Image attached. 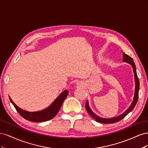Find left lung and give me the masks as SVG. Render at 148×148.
<instances>
[{
  "instance_id": "1",
  "label": "left lung",
  "mask_w": 148,
  "mask_h": 148,
  "mask_svg": "<svg viewBox=\"0 0 148 148\" xmlns=\"http://www.w3.org/2000/svg\"><path fill=\"white\" fill-rule=\"evenodd\" d=\"M123 62H127V63L130 64L132 66V68L133 70L134 75H135V95H134L133 101L132 103L131 106L128 107V109L126 111H125L124 113L120 115L119 116H118V117H113L111 119L101 118V117H99V116L96 115L90 109V107H89V104H88V101H87L86 103V106H85L86 109L88 112L89 114V115H90L91 117L97 122L102 123H113L117 122H119V121L123 119L125 117V116L127 115L130 112L134 109V107H135V106L136 104L138 99V92H139V89H140V82H139V79L138 78L137 73H136V69L135 64V63H134L132 58L131 57H130L129 56H128L127 54H126V53H125L124 52L123 53Z\"/></svg>"
}]
</instances>
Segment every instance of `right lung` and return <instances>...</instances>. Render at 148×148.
<instances>
[{
	"instance_id": "right-lung-1",
	"label": "right lung",
	"mask_w": 148,
	"mask_h": 148,
	"mask_svg": "<svg viewBox=\"0 0 148 148\" xmlns=\"http://www.w3.org/2000/svg\"><path fill=\"white\" fill-rule=\"evenodd\" d=\"M68 94L69 91L65 90L57 97V99L52 102V104L50 106H49L47 108L42 110L38 112H28L23 110L20 108L19 107H18L13 102L10 97L9 98L16 111L25 119L34 122H42L51 120L55 117L58 113V112L59 111L65 98L68 96Z\"/></svg>"
}]
</instances>
